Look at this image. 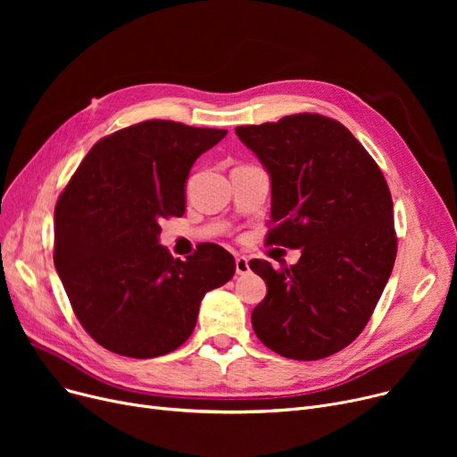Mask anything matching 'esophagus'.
I'll return each instance as SVG.
<instances>
[{
    "instance_id": "1",
    "label": "esophagus",
    "mask_w": 457,
    "mask_h": 457,
    "mask_svg": "<svg viewBox=\"0 0 457 457\" xmlns=\"http://www.w3.org/2000/svg\"><path fill=\"white\" fill-rule=\"evenodd\" d=\"M235 270L238 276H245L250 272V262L245 255H237L235 257Z\"/></svg>"
}]
</instances>
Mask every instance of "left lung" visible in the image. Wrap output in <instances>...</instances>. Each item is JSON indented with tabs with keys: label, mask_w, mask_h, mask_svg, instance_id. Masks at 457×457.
I'll use <instances>...</instances> for the list:
<instances>
[{
	"label": "left lung",
	"mask_w": 457,
	"mask_h": 457,
	"mask_svg": "<svg viewBox=\"0 0 457 457\" xmlns=\"http://www.w3.org/2000/svg\"><path fill=\"white\" fill-rule=\"evenodd\" d=\"M235 133L270 174L267 243L302 250L296 265L279 270L250 261L267 283L252 311L253 331L283 357H328L363 331L393 272L387 181L361 142L322 114H291Z\"/></svg>",
	"instance_id": "obj_1"
}]
</instances>
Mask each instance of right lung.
<instances>
[{
  "label": "right lung",
  "instance_id": "add662e5",
  "mask_svg": "<svg viewBox=\"0 0 457 457\" xmlns=\"http://www.w3.org/2000/svg\"><path fill=\"white\" fill-rule=\"evenodd\" d=\"M226 129L146 120L96 142L55 205L54 262L81 326L104 348L137 359L179 348L205 293L235 274L219 245L185 261L159 245V222L185 212L195 161Z\"/></svg>",
  "mask_w": 457,
  "mask_h": 457
}]
</instances>
